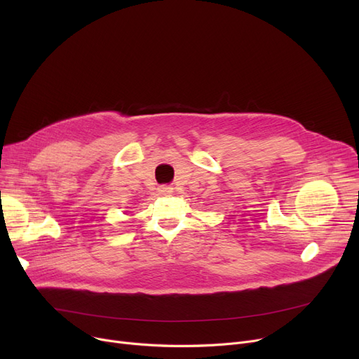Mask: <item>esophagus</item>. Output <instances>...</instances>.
Returning a JSON list of instances; mask_svg holds the SVG:
<instances>
[{
    "label": "esophagus",
    "mask_w": 359,
    "mask_h": 359,
    "mask_svg": "<svg viewBox=\"0 0 359 359\" xmlns=\"http://www.w3.org/2000/svg\"><path fill=\"white\" fill-rule=\"evenodd\" d=\"M157 192H158L160 195H170V194L173 192V187H170V186L163 184V186H160V187H158Z\"/></svg>",
    "instance_id": "obj_1"
}]
</instances>
